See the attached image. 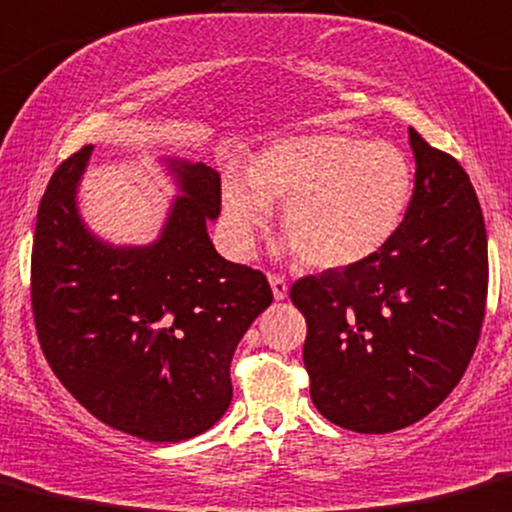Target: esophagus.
I'll return each mask as SVG.
<instances>
[{
	"label": "esophagus",
	"mask_w": 512,
	"mask_h": 512,
	"mask_svg": "<svg viewBox=\"0 0 512 512\" xmlns=\"http://www.w3.org/2000/svg\"><path fill=\"white\" fill-rule=\"evenodd\" d=\"M270 287H272L274 299H277V301L287 299V294H289V284H287V279L279 277V274H270Z\"/></svg>",
	"instance_id": "1"
}]
</instances>
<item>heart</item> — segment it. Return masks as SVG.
<instances>
[{"mask_svg": "<svg viewBox=\"0 0 512 512\" xmlns=\"http://www.w3.org/2000/svg\"><path fill=\"white\" fill-rule=\"evenodd\" d=\"M223 176L225 235L247 255L282 208L289 250L316 270H343L378 255L410 208L414 166L397 144L343 132L284 137Z\"/></svg>", "mask_w": 512, "mask_h": 512, "instance_id": "heart-1", "label": "heart"}]
</instances>
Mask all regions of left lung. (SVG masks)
I'll return each instance as SVG.
<instances>
[{
  "instance_id": "1",
  "label": "left lung",
  "mask_w": 512,
  "mask_h": 512,
  "mask_svg": "<svg viewBox=\"0 0 512 512\" xmlns=\"http://www.w3.org/2000/svg\"><path fill=\"white\" fill-rule=\"evenodd\" d=\"M405 220L378 255L304 277L311 402L328 422L387 434L437 410L466 373L488 294V242L469 174L410 127Z\"/></svg>"
}]
</instances>
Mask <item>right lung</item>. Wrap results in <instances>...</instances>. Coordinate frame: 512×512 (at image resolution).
I'll return each mask as SVG.
<instances>
[{
    "mask_svg": "<svg viewBox=\"0 0 512 512\" xmlns=\"http://www.w3.org/2000/svg\"><path fill=\"white\" fill-rule=\"evenodd\" d=\"M90 154L83 147L58 166L36 215L31 306L43 355L100 422L147 441L191 439L228 412L230 360L272 289L208 238L218 171L161 159L179 196L157 240L115 245L78 208Z\"/></svg>",
    "mask_w": 512,
    "mask_h": 512,
    "instance_id": "1",
    "label": "right lung"
}]
</instances>
